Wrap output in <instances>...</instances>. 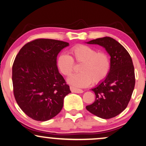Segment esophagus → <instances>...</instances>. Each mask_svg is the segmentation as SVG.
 Listing matches in <instances>:
<instances>
[{"mask_svg":"<svg viewBox=\"0 0 146 146\" xmlns=\"http://www.w3.org/2000/svg\"><path fill=\"white\" fill-rule=\"evenodd\" d=\"M70 89L72 92L77 93V94H82V93H83V92H84V91L81 90V89L74 88V87H73V86H70Z\"/></svg>","mask_w":146,"mask_h":146,"instance_id":"obj_1","label":"esophagus"}]
</instances>
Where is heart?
I'll return each mask as SVG.
<instances>
[{"label":"heart","mask_w":146,"mask_h":146,"mask_svg":"<svg viewBox=\"0 0 146 146\" xmlns=\"http://www.w3.org/2000/svg\"><path fill=\"white\" fill-rule=\"evenodd\" d=\"M71 56L65 53L59 54L56 66L60 72L66 76L72 74L74 62L81 64L78 71L68 78V82L76 87H87L91 83L98 84L103 81L109 74L111 61L106 52L84 45H78L69 50Z\"/></svg>","instance_id":"obj_1"}]
</instances>
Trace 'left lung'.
<instances>
[{
    "instance_id": "1",
    "label": "left lung",
    "mask_w": 146,
    "mask_h": 146,
    "mask_svg": "<svg viewBox=\"0 0 146 146\" xmlns=\"http://www.w3.org/2000/svg\"><path fill=\"white\" fill-rule=\"evenodd\" d=\"M87 43L104 47L111 56V67L106 78L92 89L96 100L86 106V109L101 119H111L126 108L134 91L135 74L132 58L126 48L111 37L98 38Z\"/></svg>"
}]
</instances>
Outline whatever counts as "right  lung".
<instances>
[{"instance_id":"1","label":"right lung","mask_w":146,"mask_h":146,"mask_svg":"<svg viewBox=\"0 0 146 146\" xmlns=\"http://www.w3.org/2000/svg\"><path fill=\"white\" fill-rule=\"evenodd\" d=\"M67 42L37 39L26 43L12 66L14 98L29 117L46 121L55 117L70 93L56 66V57Z\"/></svg>"}]
</instances>
